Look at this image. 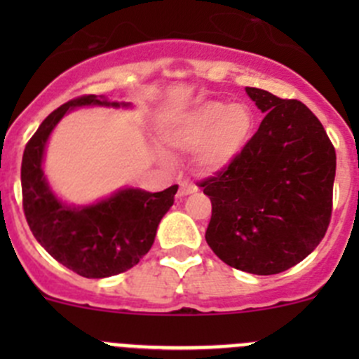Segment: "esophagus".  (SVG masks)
Returning a JSON list of instances; mask_svg holds the SVG:
<instances>
[{"label": "esophagus", "instance_id": "esophagus-1", "mask_svg": "<svg viewBox=\"0 0 359 359\" xmlns=\"http://www.w3.org/2000/svg\"><path fill=\"white\" fill-rule=\"evenodd\" d=\"M198 187L194 186L193 182H187V180H184V182H180V187H179V196H189V194L196 193Z\"/></svg>", "mask_w": 359, "mask_h": 359}]
</instances>
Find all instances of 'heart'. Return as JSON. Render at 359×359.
Returning <instances> with one entry per match:
<instances>
[{"mask_svg":"<svg viewBox=\"0 0 359 359\" xmlns=\"http://www.w3.org/2000/svg\"><path fill=\"white\" fill-rule=\"evenodd\" d=\"M255 116L247 104L205 100L182 112L161 132L168 149L194 153L196 166L205 173L222 172L231 165L252 135ZM159 159L168 161L165 153Z\"/></svg>","mask_w":359,"mask_h":359,"instance_id":"obj_1","label":"heart"}]
</instances>
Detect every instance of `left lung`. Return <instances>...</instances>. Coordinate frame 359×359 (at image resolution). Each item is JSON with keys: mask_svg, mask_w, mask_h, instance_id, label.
<instances>
[{"mask_svg": "<svg viewBox=\"0 0 359 359\" xmlns=\"http://www.w3.org/2000/svg\"><path fill=\"white\" fill-rule=\"evenodd\" d=\"M247 95L266 118L227 170L200 184L212 201L205 238L227 266L269 276L299 264L323 240L335 149L302 102L252 86Z\"/></svg>", "mask_w": 359, "mask_h": 359, "instance_id": "1", "label": "left lung"}]
</instances>
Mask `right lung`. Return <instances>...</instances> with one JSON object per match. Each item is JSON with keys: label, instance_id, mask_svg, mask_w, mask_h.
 <instances>
[{"label": "right lung", "instance_id": "1", "mask_svg": "<svg viewBox=\"0 0 359 359\" xmlns=\"http://www.w3.org/2000/svg\"><path fill=\"white\" fill-rule=\"evenodd\" d=\"M132 109L130 102L104 95H85L55 109L39 125L22 156L24 213L32 234L50 255L83 278H109L125 273L149 252L179 186L159 193L121 187L88 205L57 196L43 170L46 144L60 119L78 107Z\"/></svg>", "mask_w": 359, "mask_h": 359}]
</instances>
